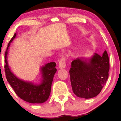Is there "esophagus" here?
<instances>
[{"label":"esophagus","instance_id":"obj_1","mask_svg":"<svg viewBox=\"0 0 121 121\" xmlns=\"http://www.w3.org/2000/svg\"><path fill=\"white\" fill-rule=\"evenodd\" d=\"M65 67V58L64 57H62L59 60V68L60 69H63Z\"/></svg>","mask_w":121,"mask_h":121}]
</instances>
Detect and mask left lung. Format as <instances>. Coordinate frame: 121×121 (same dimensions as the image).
<instances>
[{
  "instance_id": "left-lung-1",
  "label": "left lung",
  "mask_w": 121,
  "mask_h": 121,
  "mask_svg": "<svg viewBox=\"0 0 121 121\" xmlns=\"http://www.w3.org/2000/svg\"><path fill=\"white\" fill-rule=\"evenodd\" d=\"M69 71L73 93L90 99L101 92L108 78L109 58L106 51L102 56L97 53L90 59L77 58L71 62Z\"/></svg>"
}]
</instances>
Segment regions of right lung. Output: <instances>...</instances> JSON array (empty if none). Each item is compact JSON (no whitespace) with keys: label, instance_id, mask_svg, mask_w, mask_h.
Listing matches in <instances>:
<instances>
[{"label":"right lung","instance_id":"add662e5","mask_svg":"<svg viewBox=\"0 0 121 121\" xmlns=\"http://www.w3.org/2000/svg\"><path fill=\"white\" fill-rule=\"evenodd\" d=\"M15 33L8 44L5 53L4 65L5 72L8 82L21 99L31 104H42L48 99L51 93V85L54 74L56 71V63L54 62L48 63L41 68L42 80L39 84H34L17 78L12 72L7 61L8 50L11 43L15 38Z\"/></svg>","mask_w":121,"mask_h":121}]
</instances>
